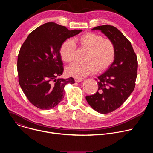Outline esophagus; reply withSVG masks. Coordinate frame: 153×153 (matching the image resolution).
<instances>
[{"instance_id": "obj_1", "label": "esophagus", "mask_w": 153, "mask_h": 153, "mask_svg": "<svg viewBox=\"0 0 153 153\" xmlns=\"http://www.w3.org/2000/svg\"><path fill=\"white\" fill-rule=\"evenodd\" d=\"M74 81L75 82H82V80L80 79H74Z\"/></svg>"}]
</instances>
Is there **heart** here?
Segmentation results:
<instances>
[{"mask_svg":"<svg viewBox=\"0 0 153 153\" xmlns=\"http://www.w3.org/2000/svg\"><path fill=\"white\" fill-rule=\"evenodd\" d=\"M87 51L83 64H73L66 69L68 76L82 79L97 71L101 73L110 67L116 57V49L113 42L103 38L100 34L88 32L73 39L63 41L59 47L62 60L68 63L74 62L76 47Z\"/></svg>","mask_w":153,"mask_h":153,"instance_id":"1","label":"heart"}]
</instances>
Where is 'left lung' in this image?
<instances>
[{
	"label": "left lung",
	"mask_w": 153,
	"mask_h": 153,
	"mask_svg": "<svg viewBox=\"0 0 153 153\" xmlns=\"http://www.w3.org/2000/svg\"><path fill=\"white\" fill-rule=\"evenodd\" d=\"M92 30H100L113 42L116 49L114 62L96 79L98 91L85 97L96 111L107 114L119 108L133 91L137 75V58L131 43L115 27L104 25Z\"/></svg>",
	"instance_id": "1"
}]
</instances>
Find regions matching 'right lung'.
I'll list each match as a JSON object with an SVG mask.
<instances>
[{
  "mask_svg": "<svg viewBox=\"0 0 153 153\" xmlns=\"http://www.w3.org/2000/svg\"><path fill=\"white\" fill-rule=\"evenodd\" d=\"M82 30H68L54 22L33 30L20 47L17 58L19 83L28 100L40 110L55 107L64 97V86L73 77L57 79L63 71L61 43Z\"/></svg>",
  "mask_w": 153,
  "mask_h": 153,
  "instance_id": "right-lung-1",
  "label": "right lung"
}]
</instances>
